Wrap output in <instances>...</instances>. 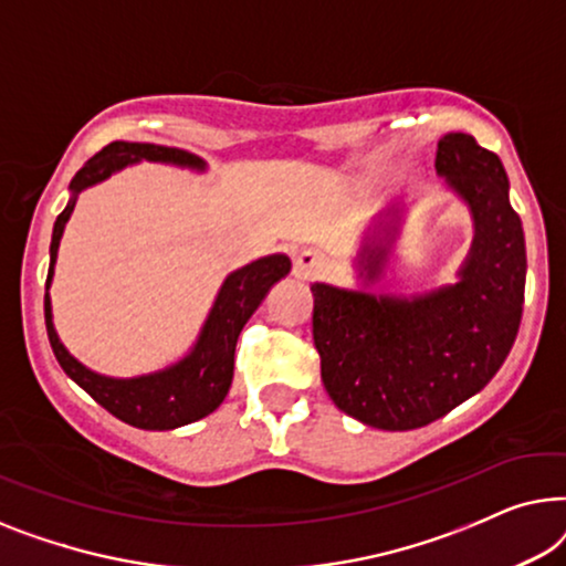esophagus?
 <instances>
[{
	"instance_id": "esophagus-1",
	"label": "esophagus",
	"mask_w": 566,
	"mask_h": 566,
	"mask_svg": "<svg viewBox=\"0 0 566 566\" xmlns=\"http://www.w3.org/2000/svg\"><path fill=\"white\" fill-rule=\"evenodd\" d=\"M325 266V253L315 251V249H305L294 256V272L300 276H315L321 274Z\"/></svg>"
}]
</instances>
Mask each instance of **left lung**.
Wrapping results in <instances>:
<instances>
[{
	"label": "left lung",
	"mask_w": 566,
	"mask_h": 566,
	"mask_svg": "<svg viewBox=\"0 0 566 566\" xmlns=\"http://www.w3.org/2000/svg\"><path fill=\"white\" fill-rule=\"evenodd\" d=\"M436 174L472 218V245L453 284L392 294L315 282L313 338L331 400L379 431L443 418L495 377L518 336L525 238L503 161L469 133H446ZM408 207L366 222L352 259L356 282L392 272Z\"/></svg>",
	"instance_id": "left-lung-1"
}]
</instances>
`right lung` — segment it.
Returning a JSON list of instances; mask_svg holds the SVG:
<instances>
[{
    "mask_svg": "<svg viewBox=\"0 0 566 566\" xmlns=\"http://www.w3.org/2000/svg\"><path fill=\"white\" fill-rule=\"evenodd\" d=\"M140 161L177 166V169L195 174L207 171L205 158L181 148L154 146V143L115 140L90 158L76 171V177L71 179L69 205L63 207V212L53 222L51 266H48L45 280V328L61 369L84 392H90L102 408L120 418L123 423L143 428V431H174V428L189 426L195 420L210 416L226 400L230 381H233L238 336H241L249 317L264 302L269 290L290 274L292 261L286 253H272V256L256 259L230 272L222 280L218 294H214L212 307L205 317L200 333H197L195 344L177 361L166 364L161 369L135 374V377H109V374L90 369L63 346L59 331L53 325L51 284L55 274V259H59L63 230L71 220L78 195Z\"/></svg>",
    "mask_w": 566,
    "mask_h": 566,
    "instance_id": "add662e5",
    "label": "right lung"
}]
</instances>
